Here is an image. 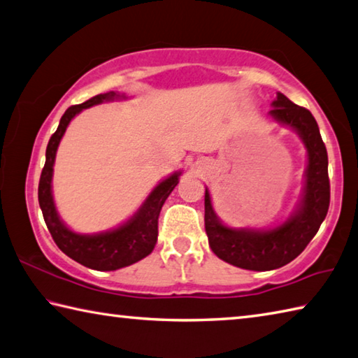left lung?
Segmentation results:
<instances>
[{"mask_svg": "<svg viewBox=\"0 0 358 358\" xmlns=\"http://www.w3.org/2000/svg\"><path fill=\"white\" fill-rule=\"evenodd\" d=\"M272 106V119L294 129L307 148L303 196L296 211L269 230L230 229L216 216L210 191L205 189V230L211 250L224 262L249 271L278 269L301 255L320 230L330 203L327 150L315 117L280 92Z\"/></svg>", "mask_w": 358, "mask_h": 358, "instance_id": "8db88e82", "label": "left lung"}]
</instances>
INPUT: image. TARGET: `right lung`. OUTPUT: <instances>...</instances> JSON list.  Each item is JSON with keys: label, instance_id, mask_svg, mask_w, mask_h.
<instances>
[{"label": "right lung", "instance_id": "right-lung-1", "mask_svg": "<svg viewBox=\"0 0 358 358\" xmlns=\"http://www.w3.org/2000/svg\"><path fill=\"white\" fill-rule=\"evenodd\" d=\"M122 99H127V96L115 92H106L95 95L81 105L70 106L61 117L59 127L55 134L50 138L47 153H45L47 159H45L41 181H38V205H41L45 224H47L56 245L71 259L95 271H115L150 255L158 241V217L161 208L169 194L178 185L181 175V172H175L171 177L162 180L139 210L134 213V216L114 230L96 233V235H80V233L71 231L62 222L56 211L53 191H51L55 158L62 136L66 133L70 120L83 109L100 105L103 101Z\"/></svg>", "mask_w": 358, "mask_h": 358}]
</instances>
